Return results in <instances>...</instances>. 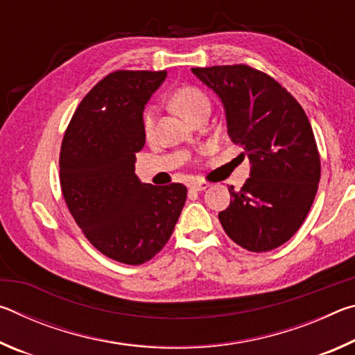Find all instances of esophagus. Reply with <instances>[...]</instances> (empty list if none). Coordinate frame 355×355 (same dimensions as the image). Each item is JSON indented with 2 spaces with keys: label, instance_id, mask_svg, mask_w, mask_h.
I'll list each match as a JSON object with an SVG mask.
<instances>
[{
  "label": "esophagus",
  "instance_id": "1",
  "mask_svg": "<svg viewBox=\"0 0 355 355\" xmlns=\"http://www.w3.org/2000/svg\"><path fill=\"white\" fill-rule=\"evenodd\" d=\"M208 186L209 184L207 182H192V183H189V189L196 191V192H200V191H205Z\"/></svg>",
  "mask_w": 355,
  "mask_h": 355
}]
</instances>
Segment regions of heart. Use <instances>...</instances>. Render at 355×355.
<instances>
[{"instance_id": "b5f03b06", "label": "heart", "mask_w": 355, "mask_h": 355, "mask_svg": "<svg viewBox=\"0 0 355 355\" xmlns=\"http://www.w3.org/2000/svg\"><path fill=\"white\" fill-rule=\"evenodd\" d=\"M171 103L175 107V111L182 116L184 120H189L192 116L202 111L203 107H209V100L202 91L191 86H183L177 89L175 92L171 95ZM156 116H158V110L156 106L150 105L142 112V130L146 136H152L156 125Z\"/></svg>"}]
</instances>
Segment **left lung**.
<instances>
[{"instance_id":"left-lung-1","label":"left lung","mask_w":355,"mask_h":355,"mask_svg":"<svg viewBox=\"0 0 355 355\" xmlns=\"http://www.w3.org/2000/svg\"><path fill=\"white\" fill-rule=\"evenodd\" d=\"M224 105L227 133L243 146L250 177L219 213L228 236L250 252L286 243L307 218L321 177L313 130L297 100L249 65L191 69Z\"/></svg>"}]
</instances>
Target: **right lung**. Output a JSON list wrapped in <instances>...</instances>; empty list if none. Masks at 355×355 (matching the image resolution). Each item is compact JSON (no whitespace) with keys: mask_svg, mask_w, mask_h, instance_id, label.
<instances>
[{"mask_svg":"<svg viewBox=\"0 0 355 355\" xmlns=\"http://www.w3.org/2000/svg\"><path fill=\"white\" fill-rule=\"evenodd\" d=\"M167 71L119 70L95 84L65 131L59 178L65 203L95 249L142 264L169 241L188 189L153 186L135 173L146 144L142 112Z\"/></svg>","mask_w":355,"mask_h":355,"instance_id":"obj_1","label":"right lung"}]
</instances>
